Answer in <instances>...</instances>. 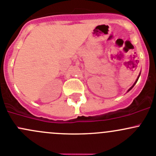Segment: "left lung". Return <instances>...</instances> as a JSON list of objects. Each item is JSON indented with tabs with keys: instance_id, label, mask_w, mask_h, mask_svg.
<instances>
[{
	"instance_id": "obj_1",
	"label": "left lung",
	"mask_w": 156,
	"mask_h": 156,
	"mask_svg": "<svg viewBox=\"0 0 156 156\" xmlns=\"http://www.w3.org/2000/svg\"><path fill=\"white\" fill-rule=\"evenodd\" d=\"M140 74H139V75H138V76H137V80H136V81H135V82H134V84H133V86H131V88H130V89L128 90V91H130V90H131V89H132V88H133V87H134V85H135V84H136V83H137V80H138V79H139V77H140Z\"/></svg>"
}]
</instances>
